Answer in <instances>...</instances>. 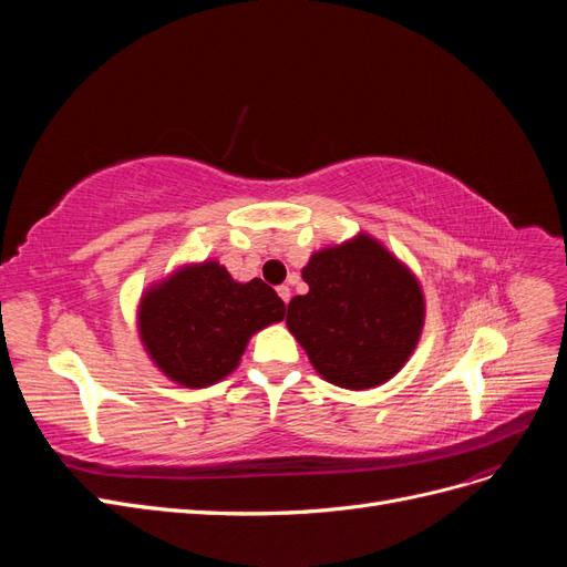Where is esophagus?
Returning a JSON list of instances; mask_svg holds the SVG:
<instances>
[{"mask_svg": "<svg viewBox=\"0 0 567 567\" xmlns=\"http://www.w3.org/2000/svg\"><path fill=\"white\" fill-rule=\"evenodd\" d=\"M277 293H279V298H281L284 302H288V300H290V288H288V286H279V288H277Z\"/></svg>", "mask_w": 567, "mask_h": 567, "instance_id": "1", "label": "esophagus"}]
</instances>
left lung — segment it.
I'll use <instances>...</instances> for the list:
<instances>
[{"label":"left lung","mask_w":567,"mask_h":567,"mask_svg":"<svg viewBox=\"0 0 567 567\" xmlns=\"http://www.w3.org/2000/svg\"><path fill=\"white\" fill-rule=\"evenodd\" d=\"M310 286L288 302L286 326L323 381L367 390L398 373L423 331L419 279L381 241L357 234L302 267Z\"/></svg>","instance_id":"left-lung-1"}]
</instances>
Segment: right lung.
I'll return each instance as SVG.
<instances>
[{
    "instance_id": "obj_1",
    "label": "right lung",
    "mask_w": 567,
    "mask_h": 567,
    "mask_svg": "<svg viewBox=\"0 0 567 567\" xmlns=\"http://www.w3.org/2000/svg\"><path fill=\"white\" fill-rule=\"evenodd\" d=\"M286 305L262 279L238 284L215 260L184 265L140 300L144 348L169 381L205 388L229 375L252 333L284 319Z\"/></svg>"
}]
</instances>
